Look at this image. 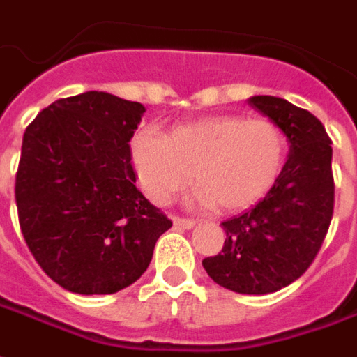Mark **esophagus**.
Returning a JSON list of instances; mask_svg holds the SVG:
<instances>
[{"instance_id":"1","label":"esophagus","mask_w":357,"mask_h":357,"mask_svg":"<svg viewBox=\"0 0 357 357\" xmlns=\"http://www.w3.org/2000/svg\"><path fill=\"white\" fill-rule=\"evenodd\" d=\"M173 223L176 229H194V225H196V221H192V219H183V217H174Z\"/></svg>"}]
</instances>
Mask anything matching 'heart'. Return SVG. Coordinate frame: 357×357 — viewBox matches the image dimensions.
I'll return each mask as SVG.
<instances>
[{
    "mask_svg": "<svg viewBox=\"0 0 357 357\" xmlns=\"http://www.w3.org/2000/svg\"><path fill=\"white\" fill-rule=\"evenodd\" d=\"M287 136L269 119L213 115L171 126L163 136L142 130L130 142V165L144 196L165 206L196 181L192 204L240 211L279 181Z\"/></svg>",
    "mask_w": 357,
    "mask_h": 357,
    "instance_id": "heart-1",
    "label": "heart"
}]
</instances>
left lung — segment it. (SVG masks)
Listing matches in <instances>:
<instances>
[{
	"label": "left lung",
	"instance_id": "left-lung-1",
	"mask_svg": "<svg viewBox=\"0 0 357 357\" xmlns=\"http://www.w3.org/2000/svg\"><path fill=\"white\" fill-rule=\"evenodd\" d=\"M248 103L282 128L288 159L264 199L225 221L221 254L202 265L219 287L269 294L302 277L325 240L335 206L333 148L310 111L275 96H252Z\"/></svg>",
	"mask_w": 357,
	"mask_h": 357
}]
</instances>
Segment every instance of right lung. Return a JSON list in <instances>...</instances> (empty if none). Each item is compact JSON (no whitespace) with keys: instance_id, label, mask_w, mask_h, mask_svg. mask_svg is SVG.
<instances>
[{"instance_id":"right-lung-1","label":"right lung","mask_w":357,"mask_h":357,"mask_svg":"<svg viewBox=\"0 0 357 357\" xmlns=\"http://www.w3.org/2000/svg\"><path fill=\"white\" fill-rule=\"evenodd\" d=\"M146 107L107 92L57 100L22 136L15 183L22 236L75 294H115L148 269L171 221L136 188L130 138Z\"/></svg>"}]
</instances>
